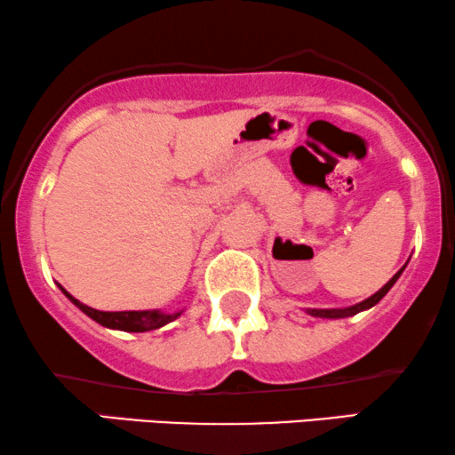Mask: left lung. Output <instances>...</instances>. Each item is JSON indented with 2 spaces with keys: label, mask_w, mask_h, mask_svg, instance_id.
Returning a JSON list of instances; mask_svg holds the SVG:
<instances>
[{
  "label": "left lung",
  "mask_w": 455,
  "mask_h": 455,
  "mask_svg": "<svg viewBox=\"0 0 455 455\" xmlns=\"http://www.w3.org/2000/svg\"><path fill=\"white\" fill-rule=\"evenodd\" d=\"M405 267H407V264H405ZM405 267H403V268H405ZM403 268L396 270V273L393 275V279H390L387 285H382L380 290L376 291V294L370 296V298H365L363 302L353 304V307H347V308H307V313L310 315V317H319V319H344V317H353V315L361 313V310H367V308L376 307V304L380 302L382 298L388 294L390 287H393V285L396 283V279L401 277V273H403Z\"/></svg>",
  "instance_id": "left-lung-1"
}]
</instances>
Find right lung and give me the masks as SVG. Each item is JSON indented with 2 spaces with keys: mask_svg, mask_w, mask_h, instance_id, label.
I'll return each mask as SVG.
<instances>
[{
  "mask_svg": "<svg viewBox=\"0 0 455 455\" xmlns=\"http://www.w3.org/2000/svg\"><path fill=\"white\" fill-rule=\"evenodd\" d=\"M62 290V287H60ZM68 300L77 307L82 313L88 315L90 319H94L96 323L108 327V330H119V331H151L159 330V327L172 323V321L180 317L185 313V308L174 310V313H164V310L153 308V310H117V313H107V310H96L88 307V304L79 302L77 298H73L67 290H62Z\"/></svg>",
  "mask_w": 455,
  "mask_h": 455,
  "instance_id": "add662e5",
  "label": "right lung"
}]
</instances>
